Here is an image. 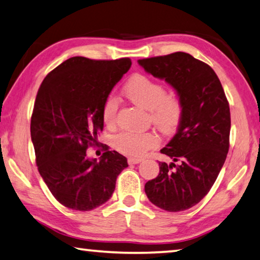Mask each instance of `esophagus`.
<instances>
[{
    "instance_id": "1",
    "label": "esophagus",
    "mask_w": 260,
    "mask_h": 260,
    "mask_svg": "<svg viewBox=\"0 0 260 260\" xmlns=\"http://www.w3.org/2000/svg\"><path fill=\"white\" fill-rule=\"evenodd\" d=\"M127 161H128V164L129 165H133V164H139V162H141V161H142V159H140V158H128V160H127Z\"/></svg>"
}]
</instances>
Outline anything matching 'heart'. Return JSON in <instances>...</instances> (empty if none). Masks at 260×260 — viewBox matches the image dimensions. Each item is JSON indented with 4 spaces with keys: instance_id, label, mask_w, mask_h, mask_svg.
Segmentation results:
<instances>
[{
    "instance_id": "obj_1",
    "label": "heart",
    "mask_w": 260,
    "mask_h": 260,
    "mask_svg": "<svg viewBox=\"0 0 260 260\" xmlns=\"http://www.w3.org/2000/svg\"><path fill=\"white\" fill-rule=\"evenodd\" d=\"M124 94L138 107L150 113V119L158 129L172 133L178 128L183 116V104L175 93H166L165 86L144 74H134L124 86ZM117 100L109 96L102 107V120L109 127L116 124ZM159 139L153 133L122 132L113 138V147L124 155L140 157L149 149L156 148Z\"/></svg>"
}]
</instances>
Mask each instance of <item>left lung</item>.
Wrapping results in <instances>:
<instances>
[{"mask_svg": "<svg viewBox=\"0 0 260 260\" xmlns=\"http://www.w3.org/2000/svg\"><path fill=\"white\" fill-rule=\"evenodd\" d=\"M153 77L165 79L182 101L177 134L160 152L159 174L144 186L149 201L169 212L192 208L210 191L230 149V104L212 68L186 52L139 59Z\"/></svg>", "mask_w": 260, "mask_h": 260, "instance_id": "1", "label": "left lung"}]
</instances>
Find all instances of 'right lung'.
Listing matches in <instances>:
<instances>
[{"instance_id":"1","label":"right lung","mask_w":260,"mask_h":260,"mask_svg":"<svg viewBox=\"0 0 260 260\" xmlns=\"http://www.w3.org/2000/svg\"><path fill=\"white\" fill-rule=\"evenodd\" d=\"M131 65L127 57H71L48 73L39 88L30 118L35 160L52 196L69 209L90 211L104 204L128 166L114 150L105 149L99 161L86 151L98 146L104 101Z\"/></svg>"}]
</instances>
